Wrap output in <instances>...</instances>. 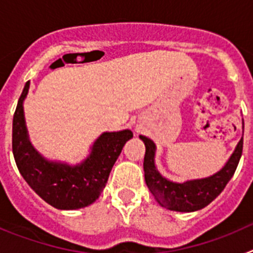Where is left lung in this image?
<instances>
[{"label": "left lung", "instance_id": "1", "mask_svg": "<svg viewBox=\"0 0 253 253\" xmlns=\"http://www.w3.org/2000/svg\"><path fill=\"white\" fill-rule=\"evenodd\" d=\"M140 139L146 144L144 154V177L152 195L162 207L176 211H195L209 205L214 199L222 193L232 176L236 172L238 162L242 156L243 138L237 144L232 157L218 173L202 180L186 181L184 184H175L167 181L158 173L154 167V152L156 146L149 138L140 135Z\"/></svg>", "mask_w": 253, "mask_h": 253}]
</instances>
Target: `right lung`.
<instances>
[{"mask_svg": "<svg viewBox=\"0 0 253 253\" xmlns=\"http://www.w3.org/2000/svg\"><path fill=\"white\" fill-rule=\"evenodd\" d=\"M28 90L26 82L12 122V152L20 173L44 202L57 209H80L92 204L106 186L114 163L133 133L128 129L104 133L93 144L90 157L80 166L48 162L28 139L22 109Z\"/></svg>", "mask_w": 253, "mask_h": 253, "instance_id": "obj_1", "label": "right lung"}]
</instances>
